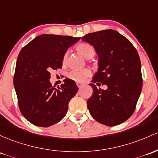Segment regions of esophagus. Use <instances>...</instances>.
I'll return each mask as SVG.
<instances>
[{
    "instance_id": "34e87169",
    "label": "esophagus",
    "mask_w": 158,
    "mask_h": 158,
    "mask_svg": "<svg viewBox=\"0 0 158 158\" xmlns=\"http://www.w3.org/2000/svg\"><path fill=\"white\" fill-rule=\"evenodd\" d=\"M76 85L78 86V88H81L82 86V84H81V83H79V82H77L76 83Z\"/></svg>"
}]
</instances>
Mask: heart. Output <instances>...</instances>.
<instances>
[{"mask_svg": "<svg viewBox=\"0 0 158 158\" xmlns=\"http://www.w3.org/2000/svg\"><path fill=\"white\" fill-rule=\"evenodd\" d=\"M76 51L80 55H82L85 58H91L94 55V48L91 45L87 43H81L76 46ZM67 58V52L64 55L63 61L65 62ZM91 75V72L89 69H82V70H73L67 73V76L72 80L77 82H83L86 80L87 78Z\"/></svg>", "mask_w": 158, "mask_h": 158, "instance_id": "1", "label": "heart"}]
</instances>
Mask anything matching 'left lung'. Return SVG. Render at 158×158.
<instances>
[{
	"instance_id": "8db88e82",
	"label": "left lung",
	"mask_w": 158,
	"mask_h": 158,
	"mask_svg": "<svg viewBox=\"0 0 158 158\" xmlns=\"http://www.w3.org/2000/svg\"><path fill=\"white\" fill-rule=\"evenodd\" d=\"M82 40L94 46L98 55V70L93 83L106 84V90L93 83L87 101L91 116L106 126L118 125L133 115L143 87L141 62L129 40L112 29L86 34Z\"/></svg>"
}]
</instances>
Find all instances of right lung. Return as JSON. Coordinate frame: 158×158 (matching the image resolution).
I'll list each match as a JSON object with an SVG mask.
<instances>
[{"label": "right lung", "instance_id": "1", "mask_svg": "<svg viewBox=\"0 0 158 158\" xmlns=\"http://www.w3.org/2000/svg\"><path fill=\"white\" fill-rule=\"evenodd\" d=\"M80 37L42 34L22 48L13 78L19 110L38 127H47L66 115L70 100L76 95V82L66 79L60 88L49 82L50 72L62 67L67 48Z\"/></svg>", "mask_w": 158, "mask_h": 158}]
</instances>
